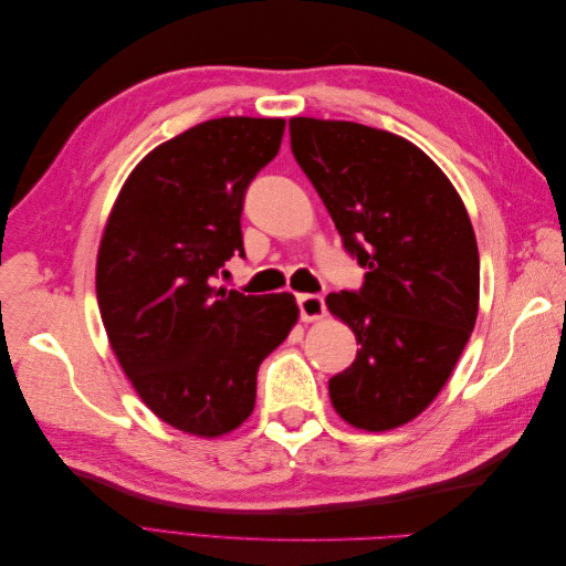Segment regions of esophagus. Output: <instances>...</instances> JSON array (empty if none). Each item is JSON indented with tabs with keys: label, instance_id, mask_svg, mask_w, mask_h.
Listing matches in <instances>:
<instances>
[{
	"label": "esophagus",
	"instance_id": "esophagus-1",
	"mask_svg": "<svg viewBox=\"0 0 566 566\" xmlns=\"http://www.w3.org/2000/svg\"><path fill=\"white\" fill-rule=\"evenodd\" d=\"M297 306H300V318L304 323L318 321L325 314V300L321 295H297Z\"/></svg>",
	"mask_w": 566,
	"mask_h": 566
}]
</instances>
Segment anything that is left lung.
<instances>
[{
  "mask_svg": "<svg viewBox=\"0 0 566 566\" xmlns=\"http://www.w3.org/2000/svg\"><path fill=\"white\" fill-rule=\"evenodd\" d=\"M290 148L366 269L361 287L325 297L361 345L331 378V401L358 430H394L432 403L472 335V221L447 175L397 134L293 117Z\"/></svg>",
  "mask_w": 566,
  "mask_h": 566,
  "instance_id": "left-lung-1",
  "label": "left lung"
}]
</instances>
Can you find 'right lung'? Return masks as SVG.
Returning a JSON list of instances; mask_svg holds the SVG:
<instances>
[{
	"instance_id": "1",
	"label": "right lung",
	"mask_w": 566,
	"mask_h": 566,
	"mask_svg": "<svg viewBox=\"0 0 566 566\" xmlns=\"http://www.w3.org/2000/svg\"><path fill=\"white\" fill-rule=\"evenodd\" d=\"M283 129L281 117H219L153 148L101 238L96 300L111 347L142 401L188 434L248 420L256 370L300 314L290 293L214 287L245 254L243 198Z\"/></svg>"
}]
</instances>
